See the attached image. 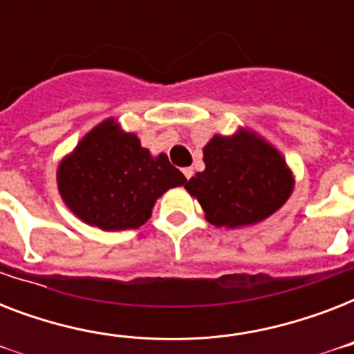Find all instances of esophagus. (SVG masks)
Here are the masks:
<instances>
[{
    "label": "esophagus",
    "mask_w": 354,
    "mask_h": 354,
    "mask_svg": "<svg viewBox=\"0 0 354 354\" xmlns=\"http://www.w3.org/2000/svg\"><path fill=\"white\" fill-rule=\"evenodd\" d=\"M183 176L189 180V178L193 176V169H191V167H185V169H183Z\"/></svg>",
    "instance_id": "34e87169"
}]
</instances>
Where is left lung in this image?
<instances>
[{"label": "left lung", "instance_id": "left-lung-1", "mask_svg": "<svg viewBox=\"0 0 354 354\" xmlns=\"http://www.w3.org/2000/svg\"><path fill=\"white\" fill-rule=\"evenodd\" d=\"M205 171L185 183L215 226L241 227L279 209L292 193V174L277 150L255 133L215 136L204 147Z\"/></svg>", "mask_w": 354, "mask_h": 354}]
</instances>
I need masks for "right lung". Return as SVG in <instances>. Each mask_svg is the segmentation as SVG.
<instances>
[{"label": "right lung", "instance_id": "right-lung-1", "mask_svg": "<svg viewBox=\"0 0 354 354\" xmlns=\"http://www.w3.org/2000/svg\"><path fill=\"white\" fill-rule=\"evenodd\" d=\"M187 182L165 154L152 158L113 119L101 122L58 167V191L80 221L106 232L149 221L158 196Z\"/></svg>", "mask_w": 354, "mask_h": 354}]
</instances>
